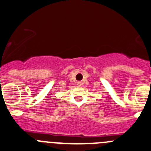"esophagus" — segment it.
I'll use <instances>...</instances> for the list:
<instances>
[{
    "label": "esophagus",
    "instance_id": "esophagus-1",
    "mask_svg": "<svg viewBox=\"0 0 151 151\" xmlns=\"http://www.w3.org/2000/svg\"><path fill=\"white\" fill-rule=\"evenodd\" d=\"M82 85V83H81V82H77V86H80Z\"/></svg>",
    "mask_w": 151,
    "mask_h": 151
}]
</instances>
